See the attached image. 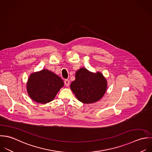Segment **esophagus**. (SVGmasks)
Instances as JSON below:
<instances>
[{"label": "esophagus", "mask_w": 152, "mask_h": 152, "mask_svg": "<svg viewBox=\"0 0 152 152\" xmlns=\"http://www.w3.org/2000/svg\"><path fill=\"white\" fill-rule=\"evenodd\" d=\"M64 85H65L66 87H68V86H69L70 82H69L67 79H66V80L64 81Z\"/></svg>", "instance_id": "esophagus-1"}]
</instances>
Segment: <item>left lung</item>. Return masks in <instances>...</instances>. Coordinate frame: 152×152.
Instances as JSON below:
<instances>
[{
	"instance_id": "obj_1",
	"label": "left lung",
	"mask_w": 152,
	"mask_h": 152,
	"mask_svg": "<svg viewBox=\"0 0 152 152\" xmlns=\"http://www.w3.org/2000/svg\"><path fill=\"white\" fill-rule=\"evenodd\" d=\"M107 88V80L102 73H93L85 67L76 71L75 80L70 84V89L77 99L86 104L100 100Z\"/></svg>"
}]
</instances>
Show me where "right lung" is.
Wrapping results in <instances>:
<instances>
[{
  "label": "right lung",
  "mask_w": 152,
  "mask_h": 152,
  "mask_svg": "<svg viewBox=\"0 0 152 152\" xmlns=\"http://www.w3.org/2000/svg\"><path fill=\"white\" fill-rule=\"evenodd\" d=\"M64 86L61 77L48 69L33 72L26 83L29 96L34 102L46 104L52 101Z\"/></svg>",
  "instance_id": "add662e5"
}]
</instances>
